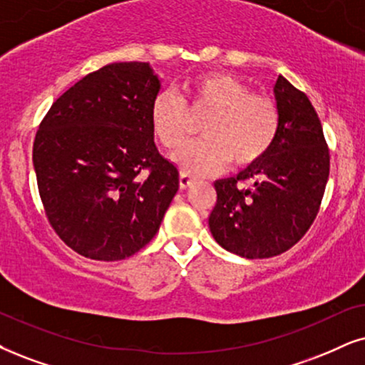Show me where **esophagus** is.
Segmentation results:
<instances>
[{
  "mask_svg": "<svg viewBox=\"0 0 365 365\" xmlns=\"http://www.w3.org/2000/svg\"><path fill=\"white\" fill-rule=\"evenodd\" d=\"M180 188H182V190H187L188 187H192L193 183H195V178H192L190 175H187V173H182L180 175Z\"/></svg>",
  "mask_w": 365,
  "mask_h": 365,
  "instance_id": "esophagus-1",
  "label": "esophagus"
}]
</instances>
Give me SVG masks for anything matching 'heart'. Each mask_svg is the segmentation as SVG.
I'll return each instance as SVG.
<instances>
[{
	"mask_svg": "<svg viewBox=\"0 0 365 365\" xmlns=\"http://www.w3.org/2000/svg\"><path fill=\"white\" fill-rule=\"evenodd\" d=\"M188 107L192 113H210L202 126L205 140L177 151L175 163L188 175H210L225 168L256 165L271 150L278 135L276 104L227 72L210 71L183 84V101L172 92H158L150 106V123L156 140L177 150L188 138Z\"/></svg>",
	"mask_w": 365,
	"mask_h": 365,
	"instance_id": "b5f03b06",
	"label": "heart"
}]
</instances>
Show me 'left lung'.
Instances as JSON below:
<instances>
[{
  "instance_id": "obj_1",
  "label": "left lung",
  "mask_w": 365,
  "mask_h": 365,
  "mask_svg": "<svg viewBox=\"0 0 365 365\" xmlns=\"http://www.w3.org/2000/svg\"><path fill=\"white\" fill-rule=\"evenodd\" d=\"M273 92L279 128L271 150L237 177L214 183L212 236L229 252L247 259L278 256L305 236L329 180V148L312 103L283 76ZM237 181L252 185L237 187Z\"/></svg>"
}]
</instances>
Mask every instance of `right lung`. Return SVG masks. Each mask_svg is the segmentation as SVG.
I'll list each match as a JSON object with an SVG mask.
<instances>
[{
  "label": "right lung",
  "mask_w": 365,
  "mask_h": 365,
  "mask_svg": "<svg viewBox=\"0 0 365 365\" xmlns=\"http://www.w3.org/2000/svg\"><path fill=\"white\" fill-rule=\"evenodd\" d=\"M148 62L89 73L52 104L34 143L45 214L58 237L96 261L126 259L158 232L178 170L155 145Z\"/></svg>",
  "instance_id": "add662e5"
}]
</instances>
